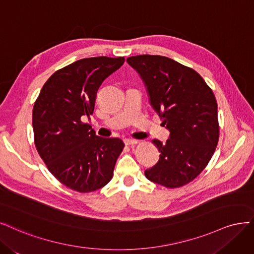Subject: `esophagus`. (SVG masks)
I'll use <instances>...</instances> for the list:
<instances>
[{"instance_id": "esophagus-1", "label": "esophagus", "mask_w": 254, "mask_h": 254, "mask_svg": "<svg viewBox=\"0 0 254 254\" xmlns=\"http://www.w3.org/2000/svg\"><path fill=\"white\" fill-rule=\"evenodd\" d=\"M125 143L128 146H133V145H136L138 143V141L135 140V139H126Z\"/></svg>"}]
</instances>
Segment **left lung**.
Returning a JSON list of instances; mask_svg holds the SVG:
<instances>
[{
  "instance_id": "1",
  "label": "left lung",
  "mask_w": 254,
  "mask_h": 254,
  "mask_svg": "<svg viewBox=\"0 0 254 254\" xmlns=\"http://www.w3.org/2000/svg\"><path fill=\"white\" fill-rule=\"evenodd\" d=\"M127 63L140 75L150 103L170 130L158 162L144 171L149 181L167 188L191 183L207 167L219 137L217 103L212 89L197 71L163 56L128 57Z\"/></svg>"
}]
</instances>
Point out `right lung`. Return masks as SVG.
<instances>
[{
    "label": "right lung",
    "instance_id": "right-lung-1",
    "mask_svg": "<svg viewBox=\"0 0 254 254\" xmlns=\"http://www.w3.org/2000/svg\"><path fill=\"white\" fill-rule=\"evenodd\" d=\"M124 63V57L78 60L53 73L35 102L37 151L51 173L71 190L93 192L113 177L125 143L97 136L83 120L93 115L101 83Z\"/></svg>",
    "mask_w": 254,
    "mask_h": 254
}]
</instances>
